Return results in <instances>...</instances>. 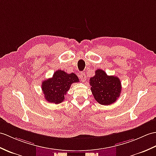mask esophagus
<instances>
[{
  "mask_svg": "<svg viewBox=\"0 0 156 156\" xmlns=\"http://www.w3.org/2000/svg\"><path fill=\"white\" fill-rule=\"evenodd\" d=\"M79 78L81 80V81H82V82H85L86 80V74H85V73H83V72H81V73L80 74Z\"/></svg>",
  "mask_w": 156,
  "mask_h": 156,
  "instance_id": "obj_1",
  "label": "esophagus"
}]
</instances>
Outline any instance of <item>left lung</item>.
<instances>
[{"label":"left lung","mask_w":156,"mask_h":156,"mask_svg":"<svg viewBox=\"0 0 156 156\" xmlns=\"http://www.w3.org/2000/svg\"><path fill=\"white\" fill-rule=\"evenodd\" d=\"M94 76L90 78L91 91L95 100L102 105L114 103L121 93V82L115 76H108L104 70H96Z\"/></svg>","instance_id":"obj_1"}]
</instances>
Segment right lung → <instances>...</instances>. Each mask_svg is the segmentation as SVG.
Here are the masks:
<instances>
[{"instance_id": "add662e5", "label": "right lung", "mask_w": 156, "mask_h": 156, "mask_svg": "<svg viewBox=\"0 0 156 156\" xmlns=\"http://www.w3.org/2000/svg\"><path fill=\"white\" fill-rule=\"evenodd\" d=\"M78 82L79 79L74 73L67 74L63 70H58L51 78L42 82V90L44 98L50 103L58 104L62 102L71 84Z\"/></svg>"}]
</instances>
